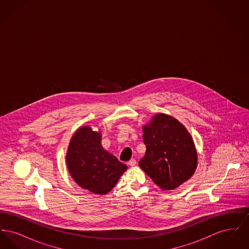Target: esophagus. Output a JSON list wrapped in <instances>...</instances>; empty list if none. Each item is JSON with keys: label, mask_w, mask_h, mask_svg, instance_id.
<instances>
[{"label": "esophagus", "mask_w": 249, "mask_h": 249, "mask_svg": "<svg viewBox=\"0 0 249 249\" xmlns=\"http://www.w3.org/2000/svg\"><path fill=\"white\" fill-rule=\"evenodd\" d=\"M128 164H129L130 166H131V167H132V166L136 165V160H134V159H131V160H129Z\"/></svg>", "instance_id": "1"}]
</instances>
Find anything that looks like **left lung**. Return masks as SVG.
<instances>
[{"instance_id": "left-lung-1", "label": "left lung", "mask_w": 249, "mask_h": 249, "mask_svg": "<svg viewBox=\"0 0 249 249\" xmlns=\"http://www.w3.org/2000/svg\"><path fill=\"white\" fill-rule=\"evenodd\" d=\"M142 141L146 150L139 166L161 190H175L193 176L198 160L195 144L178 119L155 115L142 126Z\"/></svg>"}]
</instances>
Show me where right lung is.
<instances>
[{"instance_id": "obj_1", "label": "right lung", "mask_w": 249, "mask_h": 249, "mask_svg": "<svg viewBox=\"0 0 249 249\" xmlns=\"http://www.w3.org/2000/svg\"><path fill=\"white\" fill-rule=\"evenodd\" d=\"M66 163L75 183L95 194L105 195L118 183L127 165L102 145V134L84 126L74 132L66 154Z\"/></svg>"}]
</instances>
